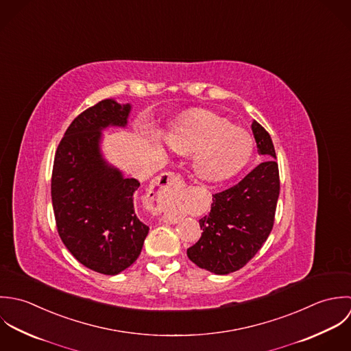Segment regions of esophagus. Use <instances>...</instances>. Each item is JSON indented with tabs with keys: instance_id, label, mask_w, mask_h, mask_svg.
Segmentation results:
<instances>
[{
	"instance_id": "obj_1",
	"label": "esophagus",
	"mask_w": 351,
	"mask_h": 351,
	"mask_svg": "<svg viewBox=\"0 0 351 351\" xmlns=\"http://www.w3.org/2000/svg\"><path fill=\"white\" fill-rule=\"evenodd\" d=\"M156 186L158 187L160 191H164L165 197H168V194H169L172 190L179 189V187L183 186V180H182V178H180L179 175H176V173H173V172H165V173H162V175L157 179ZM156 209L162 211V208H161L160 204L156 206ZM178 218H179V214H178L176 211H168V213L164 214V219H165L167 222H169V223L176 222Z\"/></svg>"
}]
</instances>
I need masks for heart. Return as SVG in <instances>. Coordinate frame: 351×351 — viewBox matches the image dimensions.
<instances>
[{
  "label": "heart",
  "instance_id": "b5f03b06",
  "mask_svg": "<svg viewBox=\"0 0 351 351\" xmlns=\"http://www.w3.org/2000/svg\"><path fill=\"white\" fill-rule=\"evenodd\" d=\"M167 143L180 154H193L195 173L206 182H223L237 175L254 153L252 137L206 111L184 117L165 134Z\"/></svg>",
  "mask_w": 351,
  "mask_h": 351
}]
</instances>
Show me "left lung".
Segmentation results:
<instances>
[{"label": "left lung", "instance_id": "left-lung-1", "mask_svg": "<svg viewBox=\"0 0 351 351\" xmlns=\"http://www.w3.org/2000/svg\"><path fill=\"white\" fill-rule=\"evenodd\" d=\"M265 161L233 187L213 195L210 213L199 219L201 239L187 250L198 267L226 276L244 267L267 240L280 197V173L270 134L251 125Z\"/></svg>", "mask_w": 351, "mask_h": 351}]
</instances>
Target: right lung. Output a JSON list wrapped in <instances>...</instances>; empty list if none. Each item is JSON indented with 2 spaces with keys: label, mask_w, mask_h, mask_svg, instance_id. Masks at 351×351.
Returning <instances> with one entry per match:
<instances>
[{
  "label": "right lung",
  "mask_w": 351,
  "mask_h": 351,
  "mask_svg": "<svg viewBox=\"0 0 351 351\" xmlns=\"http://www.w3.org/2000/svg\"><path fill=\"white\" fill-rule=\"evenodd\" d=\"M132 104L106 99L81 112L61 140L51 199L60 237L85 267L117 276L140 256L149 226L134 210L140 182L125 178L101 152L103 130L126 128Z\"/></svg>",
  "instance_id": "1"
}]
</instances>
